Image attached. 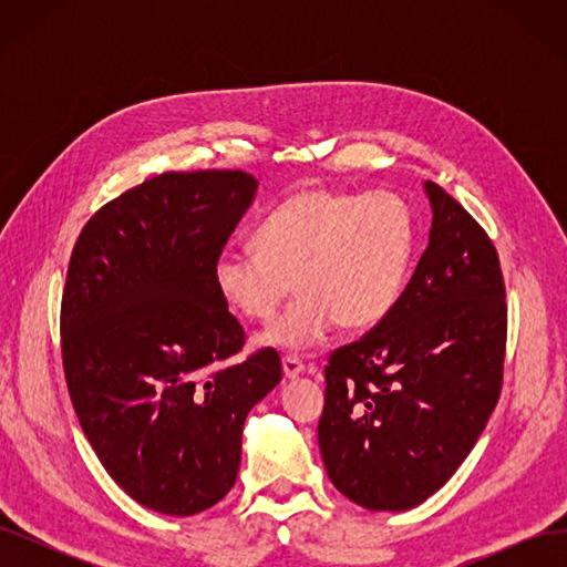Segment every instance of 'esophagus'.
I'll return each mask as SVG.
<instances>
[{
	"instance_id": "1",
	"label": "esophagus",
	"mask_w": 567,
	"mask_h": 567,
	"mask_svg": "<svg viewBox=\"0 0 567 567\" xmlns=\"http://www.w3.org/2000/svg\"><path fill=\"white\" fill-rule=\"evenodd\" d=\"M281 367H284V375H286L288 381H296L298 375L305 373V364L300 362L298 357H290V354L284 357V359H281Z\"/></svg>"
}]
</instances>
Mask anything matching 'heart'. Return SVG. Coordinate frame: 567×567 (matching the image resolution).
I'll use <instances>...</instances> for the list:
<instances>
[{
    "label": "heart",
    "instance_id": "heart-1",
    "mask_svg": "<svg viewBox=\"0 0 567 567\" xmlns=\"http://www.w3.org/2000/svg\"><path fill=\"white\" fill-rule=\"evenodd\" d=\"M414 241V217L400 196L305 188L262 219L255 244L215 257L213 281L231 310L269 319L296 279L298 298L262 331L260 346L305 354L338 321L362 331L392 312Z\"/></svg>",
    "mask_w": 567,
    "mask_h": 567
}]
</instances>
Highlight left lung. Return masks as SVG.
<instances>
[{
	"instance_id": "left-lung-1",
	"label": "left lung",
	"mask_w": 567,
	"mask_h": 567,
	"mask_svg": "<svg viewBox=\"0 0 567 567\" xmlns=\"http://www.w3.org/2000/svg\"><path fill=\"white\" fill-rule=\"evenodd\" d=\"M427 246L392 312L326 367L319 450L338 492L406 511L471 454L502 390L506 302L485 229L433 182Z\"/></svg>"
}]
</instances>
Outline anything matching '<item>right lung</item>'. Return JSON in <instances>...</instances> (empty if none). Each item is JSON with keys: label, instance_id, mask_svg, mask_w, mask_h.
<instances>
[{"label": "right lung", "instance_id": "add662e5", "mask_svg": "<svg viewBox=\"0 0 567 567\" xmlns=\"http://www.w3.org/2000/svg\"><path fill=\"white\" fill-rule=\"evenodd\" d=\"M255 196L238 169L163 173L106 203L68 265L61 350L80 425L115 483L165 516L234 487L248 411L281 381L271 348L225 364L246 336L213 281Z\"/></svg>", "mask_w": 567, "mask_h": 567}]
</instances>
